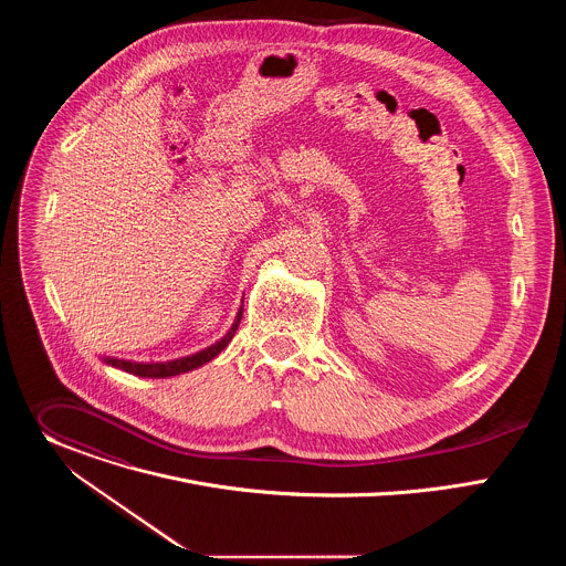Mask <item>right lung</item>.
I'll return each instance as SVG.
<instances>
[{"label": "right lung", "instance_id": "obj_1", "mask_svg": "<svg viewBox=\"0 0 566 566\" xmlns=\"http://www.w3.org/2000/svg\"><path fill=\"white\" fill-rule=\"evenodd\" d=\"M241 315H244V306L237 308V315H234V322L232 327L226 332L223 338H219L214 345L192 354V356H184V358H175V360H166V363H136V360H120V358H112V356H103V363L105 365H112L116 369H123L127 374H134V376H143V378H170V376H179V374H186V371H192L206 363H210L214 356H219L228 343L232 340L237 327H239V319Z\"/></svg>", "mask_w": 566, "mask_h": 566}]
</instances>
